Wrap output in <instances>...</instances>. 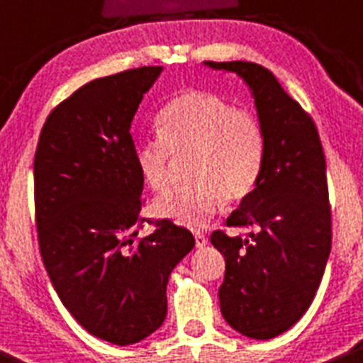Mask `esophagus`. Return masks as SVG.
<instances>
[{
	"label": "esophagus",
	"mask_w": 363,
	"mask_h": 363,
	"mask_svg": "<svg viewBox=\"0 0 363 363\" xmlns=\"http://www.w3.org/2000/svg\"><path fill=\"white\" fill-rule=\"evenodd\" d=\"M207 245V239L202 232H195V246L196 248H203Z\"/></svg>",
	"instance_id": "obj_1"
}]
</instances>
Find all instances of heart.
<instances>
[{
  "label": "heart",
  "mask_w": 363,
  "mask_h": 363,
  "mask_svg": "<svg viewBox=\"0 0 363 363\" xmlns=\"http://www.w3.org/2000/svg\"><path fill=\"white\" fill-rule=\"evenodd\" d=\"M157 140L136 147L135 163L143 182L163 193L170 186L172 156L189 157V186L154 202V213L182 227L200 228L227 200L246 199L259 182L266 138L252 113L221 97L184 90L156 115Z\"/></svg>",
  "instance_id": "heart-1"
}]
</instances>
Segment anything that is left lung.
I'll return each mask as SVG.
<instances>
[{"mask_svg":"<svg viewBox=\"0 0 363 363\" xmlns=\"http://www.w3.org/2000/svg\"><path fill=\"white\" fill-rule=\"evenodd\" d=\"M234 72L250 88L266 138L259 182L227 218L253 228L248 238L211 234L225 257L220 296L225 321L241 335L267 340L287 332L311 307L332 248L326 163L312 118L273 72L252 62H203Z\"/></svg>","mask_w":363,"mask_h":363,"instance_id":"8db88e82","label":"left lung"}]
</instances>
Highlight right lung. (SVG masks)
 Listing matches in <instances>:
<instances>
[{"mask_svg":"<svg viewBox=\"0 0 363 363\" xmlns=\"http://www.w3.org/2000/svg\"><path fill=\"white\" fill-rule=\"evenodd\" d=\"M163 67L99 77L49 113L35 152V213L52 287L97 339L136 344L167 318L172 269L195 238L170 220L138 238L143 179L131 122Z\"/></svg>","mask_w":363,"mask_h":363,"instance_id":"1","label":"right lung"}]
</instances>
